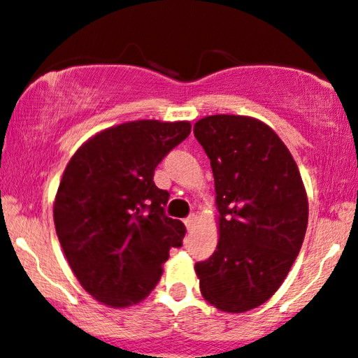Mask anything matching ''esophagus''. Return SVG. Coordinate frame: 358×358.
Instances as JSON below:
<instances>
[{
    "label": "esophagus",
    "mask_w": 358,
    "mask_h": 358,
    "mask_svg": "<svg viewBox=\"0 0 358 358\" xmlns=\"http://www.w3.org/2000/svg\"><path fill=\"white\" fill-rule=\"evenodd\" d=\"M185 225H187L188 230H193V228H195V225H196V215H190V217L185 220Z\"/></svg>",
    "instance_id": "34e87169"
}]
</instances>
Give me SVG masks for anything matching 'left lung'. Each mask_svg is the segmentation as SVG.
<instances>
[{"instance_id":"left-lung-1","label":"left lung","mask_w":358,"mask_h":358,"mask_svg":"<svg viewBox=\"0 0 358 358\" xmlns=\"http://www.w3.org/2000/svg\"><path fill=\"white\" fill-rule=\"evenodd\" d=\"M215 178L218 243L195 265L212 307L243 313L278 290L302 248L308 198L299 166L268 124L210 115L193 127Z\"/></svg>"}]
</instances>
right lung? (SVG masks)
I'll return each instance as SVG.
<instances>
[{
	"mask_svg": "<svg viewBox=\"0 0 358 358\" xmlns=\"http://www.w3.org/2000/svg\"><path fill=\"white\" fill-rule=\"evenodd\" d=\"M190 122L136 120L105 128L70 158L53 201L56 235L71 272L94 300L127 308L150 295L187 228L168 218L153 182Z\"/></svg>",
	"mask_w": 358,
	"mask_h": 358,
	"instance_id": "obj_1",
	"label": "right lung"
}]
</instances>
